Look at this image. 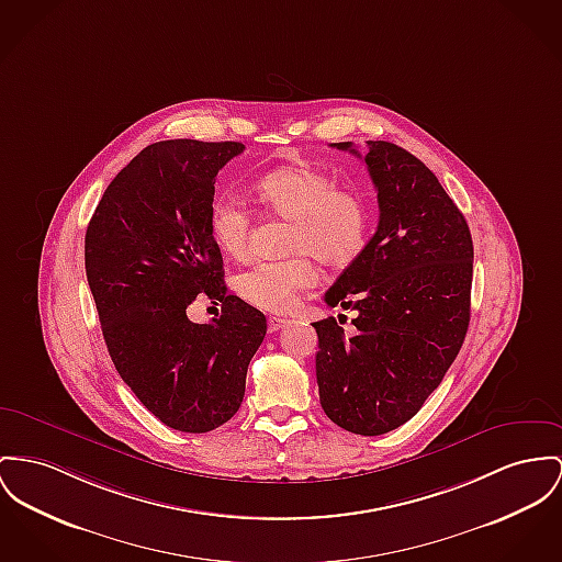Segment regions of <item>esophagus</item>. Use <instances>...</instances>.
<instances>
[{"instance_id": "34e87169", "label": "esophagus", "mask_w": 562, "mask_h": 562, "mask_svg": "<svg viewBox=\"0 0 562 562\" xmlns=\"http://www.w3.org/2000/svg\"><path fill=\"white\" fill-rule=\"evenodd\" d=\"M290 322L283 317H268V333H277L281 328H285Z\"/></svg>"}]
</instances>
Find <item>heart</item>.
Instances as JSON below:
<instances>
[{
    "label": "heart",
    "mask_w": 562,
    "mask_h": 562,
    "mask_svg": "<svg viewBox=\"0 0 562 562\" xmlns=\"http://www.w3.org/2000/svg\"><path fill=\"white\" fill-rule=\"evenodd\" d=\"M254 191L263 209L290 220L285 249L296 251L279 260L251 266L236 277L238 296L270 313H290L300 292L317 283L313 254L328 266L353 262L369 238V206L353 189L337 188L317 168L296 164L262 175ZM251 211L234 195H217L209 206V232L225 258L243 262L251 254Z\"/></svg>",
    "instance_id": "obj_1"
}]
</instances>
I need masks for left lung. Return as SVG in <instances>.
<instances>
[{
	"label": "left lung",
	"mask_w": 562,
	"mask_h": 562,
	"mask_svg": "<svg viewBox=\"0 0 562 562\" xmlns=\"http://www.w3.org/2000/svg\"><path fill=\"white\" fill-rule=\"evenodd\" d=\"M333 147L360 155L351 143ZM364 164L376 189L379 225L324 299L356 311V330L345 335L342 315L313 328L324 412L349 432L376 437L422 409L462 347L473 240L439 179L409 150L369 140Z\"/></svg>",
	"instance_id": "left-lung-1"
}]
</instances>
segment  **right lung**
I'll use <instances>...</instances> for the list:
<instances>
[{
    "mask_svg": "<svg viewBox=\"0 0 562 562\" xmlns=\"http://www.w3.org/2000/svg\"><path fill=\"white\" fill-rule=\"evenodd\" d=\"M240 143L161 140L106 188L85 234V270L114 369L159 422L209 432L238 412L266 337L262 311L227 294L209 232L215 179ZM198 295L223 304L193 325Z\"/></svg>",
    "mask_w": 562,
    "mask_h": 562,
    "instance_id": "add662e5",
    "label": "right lung"
}]
</instances>
